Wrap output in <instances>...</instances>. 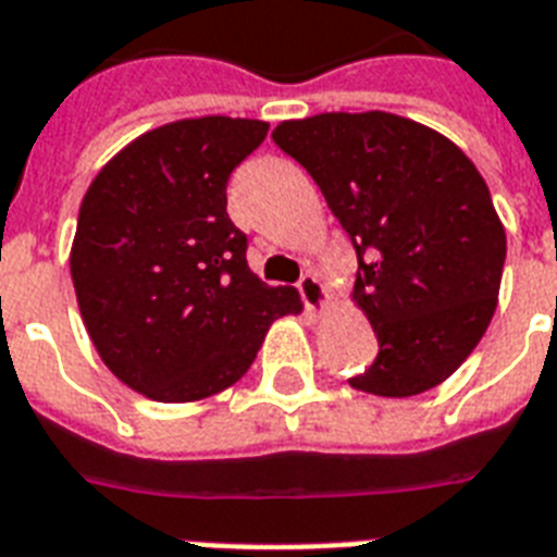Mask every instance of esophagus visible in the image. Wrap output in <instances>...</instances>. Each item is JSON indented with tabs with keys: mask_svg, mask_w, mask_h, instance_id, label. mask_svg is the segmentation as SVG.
<instances>
[{
	"mask_svg": "<svg viewBox=\"0 0 557 557\" xmlns=\"http://www.w3.org/2000/svg\"><path fill=\"white\" fill-rule=\"evenodd\" d=\"M297 292H300V297H304L306 309H312V312L323 309V306H326V300H330L326 288H323V283L314 277V274H304V277H300V283H297Z\"/></svg>",
	"mask_w": 557,
	"mask_h": 557,
	"instance_id": "34e87169",
	"label": "esophagus"
}]
</instances>
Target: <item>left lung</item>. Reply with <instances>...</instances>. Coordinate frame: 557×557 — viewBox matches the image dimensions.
<instances>
[{"label":"left lung","mask_w":557,"mask_h":557,"mask_svg":"<svg viewBox=\"0 0 557 557\" xmlns=\"http://www.w3.org/2000/svg\"><path fill=\"white\" fill-rule=\"evenodd\" d=\"M271 138L356 245L352 300L379 356L349 384L387 398L442 384L488 330L506 262V231L474 161L389 112L283 121Z\"/></svg>","instance_id":"obj_1"}]
</instances>
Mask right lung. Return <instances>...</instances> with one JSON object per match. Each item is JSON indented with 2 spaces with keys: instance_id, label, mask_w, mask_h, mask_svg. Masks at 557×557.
Instances as JSON below:
<instances>
[{
  "instance_id": "right-lung-1",
  "label": "right lung",
  "mask_w": 557,
  "mask_h": 557,
  "mask_svg": "<svg viewBox=\"0 0 557 557\" xmlns=\"http://www.w3.org/2000/svg\"><path fill=\"white\" fill-rule=\"evenodd\" d=\"M248 117H187L126 144L83 196L72 280L103 364L156 401H199L243 379L265 332L304 309L265 286L227 216V178L265 141Z\"/></svg>"
}]
</instances>
